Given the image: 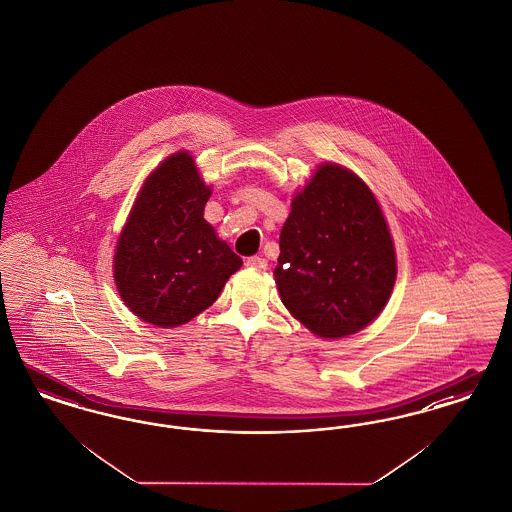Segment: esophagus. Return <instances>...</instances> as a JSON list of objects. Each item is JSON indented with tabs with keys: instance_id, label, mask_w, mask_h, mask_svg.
Segmentation results:
<instances>
[{
	"instance_id": "1",
	"label": "esophagus",
	"mask_w": 512,
	"mask_h": 512,
	"mask_svg": "<svg viewBox=\"0 0 512 512\" xmlns=\"http://www.w3.org/2000/svg\"><path fill=\"white\" fill-rule=\"evenodd\" d=\"M246 265L249 268H259V270H263L266 268V259L265 257H259V255H253V257H247Z\"/></svg>"
}]
</instances>
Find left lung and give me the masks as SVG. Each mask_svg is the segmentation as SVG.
I'll use <instances>...</instances> for the list:
<instances>
[{"label": "left lung", "mask_w": 512, "mask_h": 512, "mask_svg": "<svg viewBox=\"0 0 512 512\" xmlns=\"http://www.w3.org/2000/svg\"><path fill=\"white\" fill-rule=\"evenodd\" d=\"M395 251L382 210L352 172L323 164L293 198L274 268L285 308L314 335L367 327L395 283Z\"/></svg>", "instance_id": "left-lung-1"}]
</instances>
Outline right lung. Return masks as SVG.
<instances>
[{"label":"right lung","instance_id":"add662e5","mask_svg":"<svg viewBox=\"0 0 512 512\" xmlns=\"http://www.w3.org/2000/svg\"><path fill=\"white\" fill-rule=\"evenodd\" d=\"M210 189L176 153L145 181L115 253V283L138 318L177 327L212 306L242 259L204 219Z\"/></svg>","mask_w":512,"mask_h":512}]
</instances>
